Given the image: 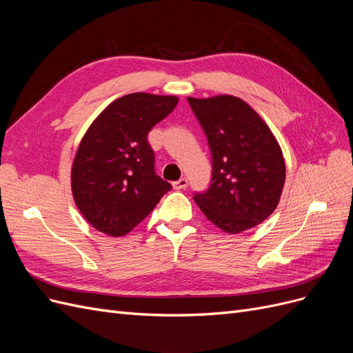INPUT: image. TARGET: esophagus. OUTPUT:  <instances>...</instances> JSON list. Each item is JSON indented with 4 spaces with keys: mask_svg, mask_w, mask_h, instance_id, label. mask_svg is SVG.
I'll use <instances>...</instances> for the list:
<instances>
[{
    "mask_svg": "<svg viewBox=\"0 0 353 353\" xmlns=\"http://www.w3.org/2000/svg\"><path fill=\"white\" fill-rule=\"evenodd\" d=\"M172 185H174L175 190H184L188 185V181H187V178H181L179 181H175V183H172Z\"/></svg>",
    "mask_w": 353,
    "mask_h": 353,
    "instance_id": "obj_1",
    "label": "esophagus"
}]
</instances>
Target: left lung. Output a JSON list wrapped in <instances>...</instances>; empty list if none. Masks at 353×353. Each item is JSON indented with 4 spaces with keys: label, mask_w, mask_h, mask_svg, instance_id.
Wrapping results in <instances>:
<instances>
[{
    "label": "left lung",
    "mask_w": 353,
    "mask_h": 353,
    "mask_svg": "<svg viewBox=\"0 0 353 353\" xmlns=\"http://www.w3.org/2000/svg\"><path fill=\"white\" fill-rule=\"evenodd\" d=\"M187 100L212 153L210 185L193 199L222 231L259 225L279 205L285 181L275 137L248 103L232 95Z\"/></svg>",
    "instance_id": "obj_1"
}]
</instances>
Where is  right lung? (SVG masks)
<instances>
[{"instance_id":"1","label":"right lung","mask_w":353,"mask_h":353,"mask_svg":"<svg viewBox=\"0 0 353 353\" xmlns=\"http://www.w3.org/2000/svg\"><path fill=\"white\" fill-rule=\"evenodd\" d=\"M176 104L174 95L128 94L109 104L83 135L72 166V193L95 230L125 236L172 188L156 174L147 137Z\"/></svg>"}]
</instances>
